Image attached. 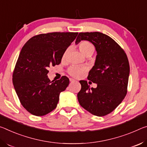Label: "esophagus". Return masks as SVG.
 Wrapping results in <instances>:
<instances>
[{
  "mask_svg": "<svg viewBox=\"0 0 147 147\" xmlns=\"http://www.w3.org/2000/svg\"><path fill=\"white\" fill-rule=\"evenodd\" d=\"M69 81H70V82H75L76 80L74 79H69Z\"/></svg>",
  "mask_w": 147,
  "mask_h": 147,
  "instance_id": "1",
  "label": "esophagus"
}]
</instances>
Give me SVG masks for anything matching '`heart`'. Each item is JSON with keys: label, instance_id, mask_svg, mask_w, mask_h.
Returning a JSON list of instances; mask_svg holds the SVG:
<instances>
[{"label": "heart", "instance_id": "heart-1", "mask_svg": "<svg viewBox=\"0 0 147 147\" xmlns=\"http://www.w3.org/2000/svg\"><path fill=\"white\" fill-rule=\"evenodd\" d=\"M79 49L81 52V53L85 55V56H86V55L89 54L92 55L94 52V48L92 43L88 42V41H82V42H80V44H79ZM67 52H68V51H66L64 52L63 56H62L63 59L66 58ZM86 70H87V68L86 67L73 66L69 68L68 72L71 76L74 77V78H80Z\"/></svg>", "mask_w": 147, "mask_h": 147}]
</instances>
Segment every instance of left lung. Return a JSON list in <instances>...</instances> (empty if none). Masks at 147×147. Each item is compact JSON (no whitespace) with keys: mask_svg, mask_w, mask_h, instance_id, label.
<instances>
[{"mask_svg":"<svg viewBox=\"0 0 147 147\" xmlns=\"http://www.w3.org/2000/svg\"><path fill=\"white\" fill-rule=\"evenodd\" d=\"M86 40L94 45L97 55L88 73V79L97 84L90 88L86 81H80L78 94L79 104L91 114L103 117L111 113L127 93L129 75L128 57L121 46L105 34L99 32H81L76 44Z\"/></svg>","mask_w":147,"mask_h":147,"instance_id":"left-lung-1","label":"left lung"}]
</instances>
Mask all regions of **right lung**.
<instances>
[{
    "label": "right lung",
    "instance_id": "right-lung-1",
    "mask_svg": "<svg viewBox=\"0 0 147 147\" xmlns=\"http://www.w3.org/2000/svg\"><path fill=\"white\" fill-rule=\"evenodd\" d=\"M78 32H51L31 38L19 53L13 84L21 105L36 116H44L57 107L59 95L68 86L66 76L51 81L49 67L59 65Z\"/></svg>",
    "mask_w": 147,
    "mask_h": 147
}]
</instances>
